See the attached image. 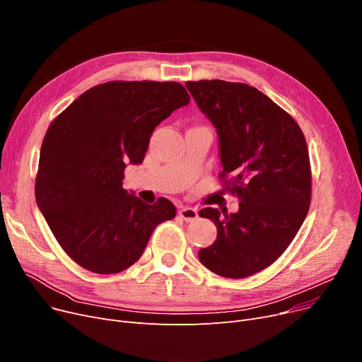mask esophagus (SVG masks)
Instances as JSON below:
<instances>
[{
    "mask_svg": "<svg viewBox=\"0 0 362 362\" xmlns=\"http://www.w3.org/2000/svg\"><path fill=\"white\" fill-rule=\"evenodd\" d=\"M179 216L185 221H194L198 218V211L195 210V208H191V206H182L179 210Z\"/></svg>",
    "mask_w": 362,
    "mask_h": 362,
    "instance_id": "1",
    "label": "esophagus"
}]
</instances>
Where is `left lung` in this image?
Listing matches in <instances>:
<instances>
[{"label": "left lung", "mask_w": 362, "mask_h": 362, "mask_svg": "<svg viewBox=\"0 0 362 362\" xmlns=\"http://www.w3.org/2000/svg\"><path fill=\"white\" fill-rule=\"evenodd\" d=\"M218 138L221 177L239 197L236 213L204 208L217 239L198 252L213 273L243 279L273 264L308 214L311 167L296 122L258 89L224 81L186 82Z\"/></svg>", "instance_id": "left-lung-1"}]
</instances>
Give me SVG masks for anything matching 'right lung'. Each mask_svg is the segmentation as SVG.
I'll list each match as a JSON object with an SVG mask.
<instances>
[{"label":"right lung","mask_w":362,"mask_h":362,"mask_svg":"<svg viewBox=\"0 0 362 362\" xmlns=\"http://www.w3.org/2000/svg\"><path fill=\"white\" fill-rule=\"evenodd\" d=\"M189 104L177 82H107L76 98L47 130L35 197L51 232L83 269L120 273L135 264L156 227L176 216L123 189L156 127Z\"/></svg>","instance_id":"right-lung-1"}]
</instances>
